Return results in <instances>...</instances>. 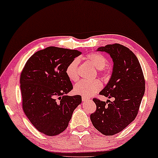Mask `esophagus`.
Listing matches in <instances>:
<instances>
[{
	"label": "esophagus",
	"instance_id": "34e87169",
	"mask_svg": "<svg viewBox=\"0 0 158 158\" xmlns=\"http://www.w3.org/2000/svg\"><path fill=\"white\" fill-rule=\"evenodd\" d=\"M89 99H90V98H88V97H87V96H82V101H86L89 100Z\"/></svg>",
	"mask_w": 158,
	"mask_h": 158
}]
</instances>
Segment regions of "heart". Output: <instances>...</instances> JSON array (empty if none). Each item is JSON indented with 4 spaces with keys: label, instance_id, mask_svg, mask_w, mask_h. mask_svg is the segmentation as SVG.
<instances>
[{
    "label": "heart",
    "instance_id": "heart-1",
    "mask_svg": "<svg viewBox=\"0 0 158 158\" xmlns=\"http://www.w3.org/2000/svg\"><path fill=\"white\" fill-rule=\"evenodd\" d=\"M87 59L100 73L106 71V68L107 64V59L103 55L96 52L90 53L87 56ZM78 63L79 60L77 58L73 60L68 64L65 69V73L67 76L70 81H77L79 79L78 74ZM102 84L98 80H81L78 83L75 84L74 86V91L77 94L83 96H90L96 94L101 90Z\"/></svg>",
    "mask_w": 158,
    "mask_h": 158
}]
</instances>
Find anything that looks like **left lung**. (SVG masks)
<instances>
[{
	"label": "left lung",
	"instance_id": "1",
	"mask_svg": "<svg viewBox=\"0 0 158 158\" xmlns=\"http://www.w3.org/2000/svg\"><path fill=\"white\" fill-rule=\"evenodd\" d=\"M97 51L109 54L114 62L111 78L99 94L114 100L108 103L93 99L96 110L90 114V120L101 134L111 136L135 120L145 90V81L139 60L129 48L113 44L99 47Z\"/></svg>",
	"mask_w": 158,
	"mask_h": 158
}]
</instances>
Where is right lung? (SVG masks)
<instances>
[{"mask_svg": "<svg viewBox=\"0 0 158 158\" xmlns=\"http://www.w3.org/2000/svg\"><path fill=\"white\" fill-rule=\"evenodd\" d=\"M75 49L49 47L27 60L21 73L23 112L41 133L55 136L65 130L82 98L67 96L73 89L65 73L68 64L81 55Z\"/></svg>", "mask_w": 158, "mask_h": 158, "instance_id": "add662e5", "label": "right lung"}]
</instances>
